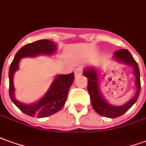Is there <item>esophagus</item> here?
<instances>
[{"instance_id": "1", "label": "esophagus", "mask_w": 146, "mask_h": 146, "mask_svg": "<svg viewBox=\"0 0 146 146\" xmlns=\"http://www.w3.org/2000/svg\"><path fill=\"white\" fill-rule=\"evenodd\" d=\"M82 73H83V71H82V69H80V68H77L75 71V75L76 77L82 75Z\"/></svg>"}]
</instances>
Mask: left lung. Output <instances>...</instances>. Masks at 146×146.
<instances>
[{"instance_id": "8db88e82", "label": "left lung", "mask_w": 146, "mask_h": 146, "mask_svg": "<svg viewBox=\"0 0 146 146\" xmlns=\"http://www.w3.org/2000/svg\"><path fill=\"white\" fill-rule=\"evenodd\" d=\"M113 59L118 62L125 63L126 65L131 66L133 68V75L135 77V85L137 87V92L134 97L131 98L125 104L119 106H113L102 97V92L99 86L98 70L94 67H85L83 71V75L88 79L87 90L89 92L90 102L92 104L93 109L98 114L103 117L114 118L125 113L132 106L137 102L139 97L141 90L140 71L137 63L133 59L130 52L127 49H121L113 53Z\"/></svg>"}]
</instances>
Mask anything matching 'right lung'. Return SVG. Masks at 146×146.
Segmentation results:
<instances>
[{"label":"right lung","mask_w":146,"mask_h":146,"mask_svg":"<svg viewBox=\"0 0 146 146\" xmlns=\"http://www.w3.org/2000/svg\"><path fill=\"white\" fill-rule=\"evenodd\" d=\"M56 48L55 42L48 40H40L26 44L18 51L10 65L9 71L10 98L23 113L29 116L38 117L50 116L62 109L67 101L68 91L75 79L73 72L67 75H56L46 94L35 103L24 104L17 100L14 96L13 75L15 71L19 69L20 60L40 55L52 56L56 52Z\"/></svg>","instance_id":"obj_1"}]
</instances>
